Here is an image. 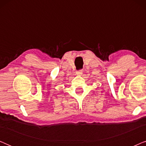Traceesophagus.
Here are the masks:
<instances>
[{
	"label": "esophagus",
	"mask_w": 146,
	"mask_h": 146,
	"mask_svg": "<svg viewBox=\"0 0 146 146\" xmlns=\"http://www.w3.org/2000/svg\"><path fill=\"white\" fill-rule=\"evenodd\" d=\"M82 72H83V70H78V71H76V74L78 76H82Z\"/></svg>",
	"instance_id": "34e87169"
}]
</instances>
